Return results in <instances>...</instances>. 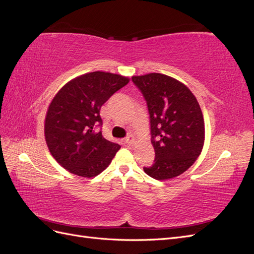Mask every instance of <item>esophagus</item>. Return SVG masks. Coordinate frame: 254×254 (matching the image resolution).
<instances>
[{"label": "esophagus", "instance_id": "34e87169", "mask_svg": "<svg viewBox=\"0 0 254 254\" xmlns=\"http://www.w3.org/2000/svg\"><path fill=\"white\" fill-rule=\"evenodd\" d=\"M125 142H126L128 145H131V144H133V143H134V136H133L132 134H129V135H127V136H126V139H125Z\"/></svg>", "mask_w": 254, "mask_h": 254}]
</instances>
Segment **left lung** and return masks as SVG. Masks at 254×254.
Masks as SVG:
<instances>
[{
  "label": "left lung",
  "instance_id": "obj_1",
  "mask_svg": "<svg viewBox=\"0 0 254 254\" xmlns=\"http://www.w3.org/2000/svg\"><path fill=\"white\" fill-rule=\"evenodd\" d=\"M147 104L153 164L144 172L157 180L174 178L193 165L204 143V122L190 89L167 75L150 73L131 78Z\"/></svg>",
  "mask_w": 254,
  "mask_h": 254
}]
</instances>
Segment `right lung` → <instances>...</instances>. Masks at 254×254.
Wrapping results in <instances>:
<instances>
[{
	"label": "right lung",
	"instance_id": "add662e5",
	"mask_svg": "<svg viewBox=\"0 0 254 254\" xmlns=\"http://www.w3.org/2000/svg\"><path fill=\"white\" fill-rule=\"evenodd\" d=\"M129 79L105 72H92L68 81L53 98L45 118L44 134L57 162L70 173L91 178L111 163L121 148L102 131V106L125 87Z\"/></svg>",
	"mask_w": 254,
	"mask_h": 254
}]
</instances>
